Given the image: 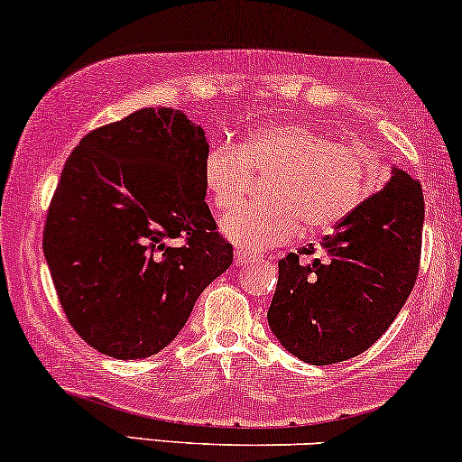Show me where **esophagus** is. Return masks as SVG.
<instances>
[{
  "label": "esophagus",
  "mask_w": 462,
  "mask_h": 462,
  "mask_svg": "<svg viewBox=\"0 0 462 462\" xmlns=\"http://www.w3.org/2000/svg\"><path fill=\"white\" fill-rule=\"evenodd\" d=\"M254 260H255V255H249V254H245V252H236L235 264H236V266H245V264H249V263H254Z\"/></svg>",
  "instance_id": "1"
}]
</instances>
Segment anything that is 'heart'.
Listing matches in <instances>:
<instances>
[{
  "label": "heart",
  "mask_w": 462,
  "mask_h": 462,
  "mask_svg": "<svg viewBox=\"0 0 462 462\" xmlns=\"http://www.w3.org/2000/svg\"><path fill=\"white\" fill-rule=\"evenodd\" d=\"M269 204L235 210L221 230L243 252L282 245L299 227L329 230L353 215L370 191L372 168L364 150L333 142L303 125L263 126L241 146L217 142L204 154V182L219 210L245 199L254 178Z\"/></svg>",
  "instance_id": "heart-1"
}]
</instances>
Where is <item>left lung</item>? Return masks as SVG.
<instances>
[{
	"instance_id": "8db88e82",
	"label": "left lung",
	"mask_w": 462,
	"mask_h": 462,
	"mask_svg": "<svg viewBox=\"0 0 462 462\" xmlns=\"http://www.w3.org/2000/svg\"><path fill=\"white\" fill-rule=\"evenodd\" d=\"M424 193L420 180L393 168L336 235L280 260L269 327L294 357L312 365L346 361L390 329L420 271Z\"/></svg>"
}]
</instances>
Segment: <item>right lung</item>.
I'll return each mask as SVG.
<instances>
[{
    "label": "right lung",
    "mask_w": 462,
    "mask_h": 462,
    "mask_svg": "<svg viewBox=\"0 0 462 462\" xmlns=\"http://www.w3.org/2000/svg\"><path fill=\"white\" fill-rule=\"evenodd\" d=\"M207 150L182 111L146 107L90 131L66 159L42 249L66 319L98 353H159L232 264L204 202Z\"/></svg>",
    "instance_id": "1"
}]
</instances>
